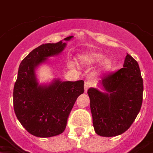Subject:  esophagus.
I'll use <instances>...</instances> for the list:
<instances>
[{"label": "esophagus", "instance_id": "34e87169", "mask_svg": "<svg viewBox=\"0 0 153 153\" xmlns=\"http://www.w3.org/2000/svg\"><path fill=\"white\" fill-rule=\"evenodd\" d=\"M91 86V83L89 82H85V84H84V89H85V92H87L88 89Z\"/></svg>", "mask_w": 153, "mask_h": 153}]
</instances>
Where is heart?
<instances>
[{
    "mask_svg": "<svg viewBox=\"0 0 153 153\" xmlns=\"http://www.w3.org/2000/svg\"><path fill=\"white\" fill-rule=\"evenodd\" d=\"M79 60L86 65H94L98 63L99 64V71L102 74H108L111 72L115 67V59L112 56H105L101 53L98 52H89L79 56Z\"/></svg>",
    "mask_w": 153,
    "mask_h": 153,
    "instance_id": "b5f03b06",
    "label": "heart"
}]
</instances>
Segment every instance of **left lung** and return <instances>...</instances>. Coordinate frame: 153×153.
<instances>
[{
	"instance_id": "8db88e82",
	"label": "left lung",
	"mask_w": 153,
	"mask_h": 153,
	"mask_svg": "<svg viewBox=\"0 0 153 153\" xmlns=\"http://www.w3.org/2000/svg\"><path fill=\"white\" fill-rule=\"evenodd\" d=\"M104 92L89 88L93 124L102 137H115L128 130L142 105L143 79L137 62L130 55L123 68L99 82Z\"/></svg>"
}]
</instances>
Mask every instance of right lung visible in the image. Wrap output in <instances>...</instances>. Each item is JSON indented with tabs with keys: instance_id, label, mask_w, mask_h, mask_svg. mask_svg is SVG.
I'll return each mask as SVG.
<instances>
[{
	"instance_id": "add662e5",
	"label": "right lung",
	"mask_w": 153,
	"mask_h": 153,
	"mask_svg": "<svg viewBox=\"0 0 153 153\" xmlns=\"http://www.w3.org/2000/svg\"><path fill=\"white\" fill-rule=\"evenodd\" d=\"M66 45L62 41L42 45L25 57L19 68L13 89L14 111L22 126L36 137H53L64 132L75 100L84 93L83 80L63 82L56 79L44 85L38 82V67L47 62L48 57L61 53Z\"/></svg>"
}]
</instances>
